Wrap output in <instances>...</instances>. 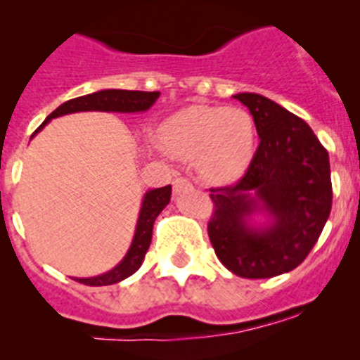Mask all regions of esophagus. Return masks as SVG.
I'll use <instances>...</instances> for the list:
<instances>
[{
	"label": "esophagus",
	"instance_id": "obj_1",
	"mask_svg": "<svg viewBox=\"0 0 360 360\" xmlns=\"http://www.w3.org/2000/svg\"><path fill=\"white\" fill-rule=\"evenodd\" d=\"M173 189H174V195H184V193H189L193 191V184L186 178H176L173 182Z\"/></svg>",
	"mask_w": 360,
	"mask_h": 360
}]
</instances>
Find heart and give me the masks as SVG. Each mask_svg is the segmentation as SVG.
Instances as JSON below:
<instances>
[{
    "label": "heart",
    "mask_w": 360,
    "mask_h": 360,
    "mask_svg": "<svg viewBox=\"0 0 360 360\" xmlns=\"http://www.w3.org/2000/svg\"><path fill=\"white\" fill-rule=\"evenodd\" d=\"M165 151L187 162H198L209 184L225 186L249 169L256 153V126L243 108L193 104L165 119L160 128Z\"/></svg>",
    "instance_id": "heart-1"
}]
</instances>
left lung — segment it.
Masks as SVG:
<instances>
[{
  "instance_id": "1",
  "label": "left lung",
  "mask_w": 360,
  "mask_h": 360,
  "mask_svg": "<svg viewBox=\"0 0 360 360\" xmlns=\"http://www.w3.org/2000/svg\"><path fill=\"white\" fill-rule=\"evenodd\" d=\"M249 108L259 146L236 186L212 189L209 238L240 278L294 270L319 240L332 211L328 151L303 119L259 94H236Z\"/></svg>"
}]
</instances>
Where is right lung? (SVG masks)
I'll return each instance as SVG.
<instances>
[{
  "label": "right lung",
  "instance_id": "obj_1",
  "mask_svg": "<svg viewBox=\"0 0 360 360\" xmlns=\"http://www.w3.org/2000/svg\"><path fill=\"white\" fill-rule=\"evenodd\" d=\"M160 97V91H133V90H98L95 94L82 95V97L66 101L61 106L53 110L39 128L34 131L39 133L52 119L57 117L70 115V113H79V111H106V113H142L148 111L153 104ZM32 135V136H34ZM171 200V186L158 187V189L146 191L142 198L141 212L136 219L135 234H133L131 245H129L126 256L117 263L115 266L104 274L94 276V278H73L75 281L90 285V287H104V285H115L122 279L129 278L141 269L144 256L151 245L153 224L157 216L165 209V205Z\"/></svg>",
  "mask_w": 360,
  "mask_h": 360
}]
</instances>
